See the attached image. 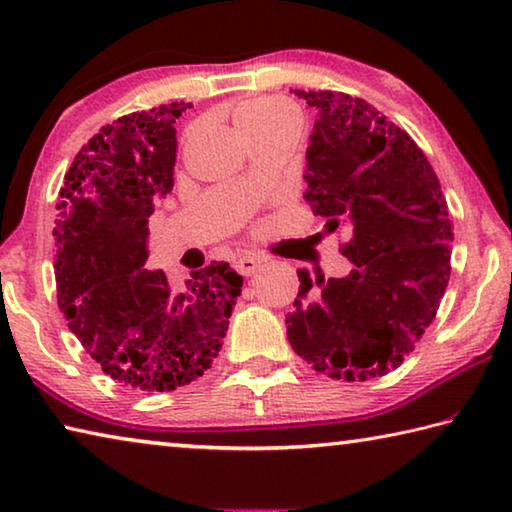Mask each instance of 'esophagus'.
I'll return each mask as SVG.
<instances>
[{"mask_svg": "<svg viewBox=\"0 0 512 512\" xmlns=\"http://www.w3.org/2000/svg\"><path fill=\"white\" fill-rule=\"evenodd\" d=\"M264 264V257L259 255H241L235 259V268L241 275H253Z\"/></svg>", "mask_w": 512, "mask_h": 512, "instance_id": "obj_1", "label": "esophagus"}]
</instances>
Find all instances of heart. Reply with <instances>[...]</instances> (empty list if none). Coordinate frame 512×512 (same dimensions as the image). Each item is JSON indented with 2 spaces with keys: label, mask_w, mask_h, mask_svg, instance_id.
Listing matches in <instances>:
<instances>
[{
  "label": "heart",
  "mask_w": 512,
  "mask_h": 512,
  "mask_svg": "<svg viewBox=\"0 0 512 512\" xmlns=\"http://www.w3.org/2000/svg\"><path fill=\"white\" fill-rule=\"evenodd\" d=\"M235 121L241 135L250 144L282 131H300V112L291 101L280 97H253L235 110ZM189 135V133H187Z\"/></svg>",
  "instance_id": "obj_1"
}]
</instances>
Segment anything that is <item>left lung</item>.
Returning <instances> with one entry per match:
<instances>
[{"label": "left lung", "instance_id": "left-lung-1", "mask_svg": "<svg viewBox=\"0 0 512 512\" xmlns=\"http://www.w3.org/2000/svg\"><path fill=\"white\" fill-rule=\"evenodd\" d=\"M318 110L305 198L327 230L345 228L354 268H300L287 336L314 370L345 381L400 366L431 325L452 273L454 228L436 171L413 137L359 97L293 90Z\"/></svg>", "mask_w": 512, "mask_h": 512}]
</instances>
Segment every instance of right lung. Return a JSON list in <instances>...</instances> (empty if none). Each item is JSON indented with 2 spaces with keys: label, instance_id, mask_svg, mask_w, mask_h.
Returning <instances> with one entry per match:
<instances>
[{
  "label": "right lung",
  "instance_id": "1",
  "mask_svg": "<svg viewBox=\"0 0 512 512\" xmlns=\"http://www.w3.org/2000/svg\"><path fill=\"white\" fill-rule=\"evenodd\" d=\"M187 108L176 101L101 126L56 205L58 307L101 370L144 393L176 391L212 366L244 282L228 262H212L176 291L144 266L146 223L173 187V124Z\"/></svg>",
  "mask_w": 512,
  "mask_h": 512
}]
</instances>
